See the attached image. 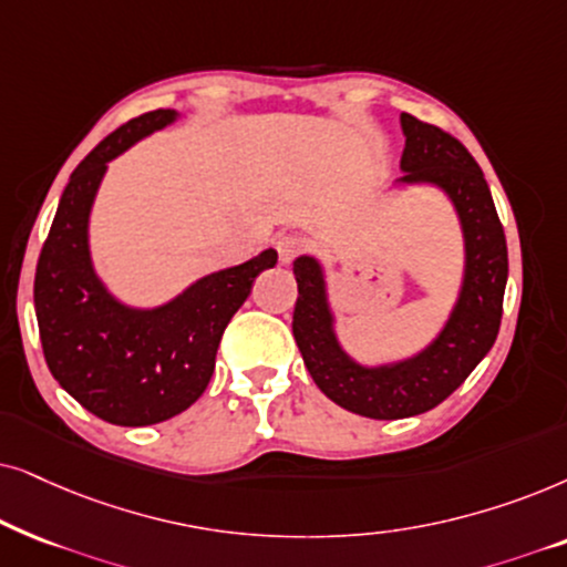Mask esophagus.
<instances>
[{"mask_svg": "<svg viewBox=\"0 0 567 567\" xmlns=\"http://www.w3.org/2000/svg\"><path fill=\"white\" fill-rule=\"evenodd\" d=\"M275 248H277V254H279V261L290 264V261H296L298 256L306 251V240L300 238V236H292V233H288V236H279L275 240Z\"/></svg>", "mask_w": 567, "mask_h": 567, "instance_id": "34e87169", "label": "esophagus"}]
</instances>
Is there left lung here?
<instances>
[{
  "instance_id": "8db88e82",
  "label": "left lung",
  "mask_w": 567,
  "mask_h": 567,
  "mask_svg": "<svg viewBox=\"0 0 567 567\" xmlns=\"http://www.w3.org/2000/svg\"><path fill=\"white\" fill-rule=\"evenodd\" d=\"M402 184H435L454 202L464 230L466 269L441 334L410 360L365 368L337 342L323 271L313 256L292 264L298 300L292 337L308 373L331 402L371 420H402L433 410L462 386L495 344L508 279V246L493 194L462 142L441 126L402 113Z\"/></svg>"
}]
</instances>
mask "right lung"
Listing matches in <instances>:
<instances>
[{
	"mask_svg": "<svg viewBox=\"0 0 567 567\" xmlns=\"http://www.w3.org/2000/svg\"><path fill=\"white\" fill-rule=\"evenodd\" d=\"M176 118L157 109L111 132L70 176L35 267V316L43 358L66 394L111 425L171 420L205 394L233 313L259 271L275 267L267 248L238 267L196 279L161 308L118 303L95 277L87 220L105 165Z\"/></svg>",
	"mask_w": 567,
	"mask_h": 567,
	"instance_id": "1",
	"label": "right lung"
}]
</instances>
